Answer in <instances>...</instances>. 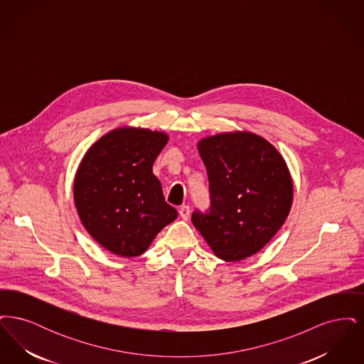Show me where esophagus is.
<instances>
[{
	"mask_svg": "<svg viewBox=\"0 0 364 364\" xmlns=\"http://www.w3.org/2000/svg\"><path fill=\"white\" fill-rule=\"evenodd\" d=\"M190 206H187V205H184V206H181V208H178V214H180V217L184 220V221H187L188 218H190Z\"/></svg>",
	"mask_w": 364,
	"mask_h": 364,
	"instance_id": "1",
	"label": "esophagus"
}]
</instances>
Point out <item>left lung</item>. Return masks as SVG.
Wrapping results in <instances>:
<instances>
[{"label":"left lung","mask_w":364,"mask_h":364,"mask_svg":"<svg viewBox=\"0 0 364 364\" xmlns=\"http://www.w3.org/2000/svg\"><path fill=\"white\" fill-rule=\"evenodd\" d=\"M198 151L208 171L211 206L208 213L193 211L192 224L220 259L257 254L292 206L294 183L285 159L266 139L240 131L202 139Z\"/></svg>","instance_id":"left-lung-1"}]
</instances>
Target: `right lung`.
<instances>
[{
  "label": "right lung",
  "mask_w": 364,
  "mask_h": 364,
  "mask_svg": "<svg viewBox=\"0 0 364 364\" xmlns=\"http://www.w3.org/2000/svg\"><path fill=\"white\" fill-rule=\"evenodd\" d=\"M168 139L146 128H116L87 150L76 171L73 199L80 221L114 255L139 257L177 218L153 173Z\"/></svg>",
  "instance_id": "1"
}]
</instances>
